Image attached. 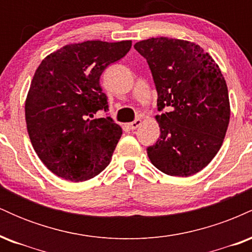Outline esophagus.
I'll return each instance as SVG.
<instances>
[{"label":"esophagus","mask_w":252,"mask_h":252,"mask_svg":"<svg viewBox=\"0 0 252 252\" xmlns=\"http://www.w3.org/2000/svg\"><path fill=\"white\" fill-rule=\"evenodd\" d=\"M141 123H142V121L141 120H136V121H134V122H131V123H129L128 124V126L131 130H135V129H137L138 126H141Z\"/></svg>","instance_id":"esophagus-1"}]
</instances>
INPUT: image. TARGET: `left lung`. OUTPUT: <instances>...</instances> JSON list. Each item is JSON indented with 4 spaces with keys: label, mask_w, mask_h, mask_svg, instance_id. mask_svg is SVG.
I'll return each instance as SVG.
<instances>
[{
    "label": "left lung",
    "mask_w": 252,
    "mask_h": 252,
    "mask_svg": "<svg viewBox=\"0 0 252 252\" xmlns=\"http://www.w3.org/2000/svg\"><path fill=\"white\" fill-rule=\"evenodd\" d=\"M158 90L160 138L148 147L154 166L170 176L200 172L220 149L230 122V99L220 67L195 42L150 37L134 45Z\"/></svg>",
    "instance_id": "obj_1"
}]
</instances>
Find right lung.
<instances>
[{
	"mask_svg": "<svg viewBox=\"0 0 252 252\" xmlns=\"http://www.w3.org/2000/svg\"><path fill=\"white\" fill-rule=\"evenodd\" d=\"M131 40H88L65 45L48 54L36 68L25 103L32 146L52 173L68 181H86L106 168L122 128L110 117L99 78L110 63L123 58Z\"/></svg>",
	"mask_w": 252,
	"mask_h": 252,
	"instance_id": "1",
	"label": "right lung"
}]
</instances>
